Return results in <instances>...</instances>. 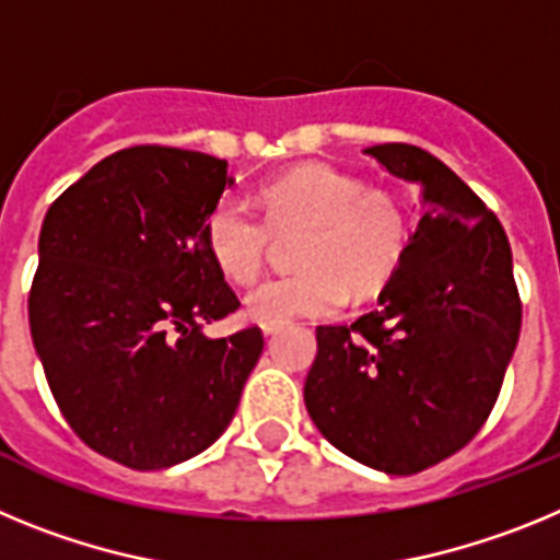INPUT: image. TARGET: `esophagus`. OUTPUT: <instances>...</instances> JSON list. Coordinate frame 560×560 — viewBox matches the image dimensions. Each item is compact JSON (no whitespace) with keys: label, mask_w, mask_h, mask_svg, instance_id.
<instances>
[{"label":"esophagus","mask_w":560,"mask_h":560,"mask_svg":"<svg viewBox=\"0 0 560 560\" xmlns=\"http://www.w3.org/2000/svg\"><path fill=\"white\" fill-rule=\"evenodd\" d=\"M280 328H283V325H264V334L266 336H275Z\"/></svg>","instance_id":"esophagus-1"}]
</instances>
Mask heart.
Here are the masks:
<instances>
[{
	"mask_svg": "<svg viewBox=\"0 0 560 560\" xmlns=\"http://www.w3.org/2000/svg\"><path fill=\"white\" fill-rule=\"evenodd\" d=\"M266 221L237 196L207 215L212 260L232 283H249L269 252L271 232H303L300 275L271 277L246 291L244 314L257 325L294 316H334L350 294L370 300L389 283L409 246V212L393 190L368 187L328 165H303L264 187Z\"/></svg>",
	"mask_w": 560,
	"mask_h": 560,
	"instance_id": "1",
	"label": "heart"
}]
</instances>
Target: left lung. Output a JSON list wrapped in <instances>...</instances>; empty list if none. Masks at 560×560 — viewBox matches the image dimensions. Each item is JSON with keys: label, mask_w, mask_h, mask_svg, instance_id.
<instances>
[{"label": "left lung", "mask_w": 560, "mask_h": 560, "mask_svg": "<svg viewBox=\"0 0 560 560\" xmlns=\"http://www.w3.org/2000/svg\"><path fill=\"white\" fill-rule=\"evenodd\" d=\"M420 185V221L378 308L319 325L305 378L311 420L341 454L409 477L471 443L522 330L513 255L471 187L423 148H364Z\"/></svg>", "instance_id": "1"}]
</instances>
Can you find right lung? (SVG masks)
<instances>
[{
	"instance_id": "1",
	"label": "right lung",
	"mask_w": 560,
	"mask_h": 560,
	"mask_svg": "<svg viewBox=\"0 0 560 560\" xmlns=\"http://www.w3.org/2000/svg\"><path fill=\"white\" fill-rule=\"evenodd\" d=\"M232 182L210 153L137 145L44 215L27 300L44 375L72 432L137 471L212 446L264 353L260 328L201 330L241 305L205 237Z\"/></svg>"
}]
</instances>
